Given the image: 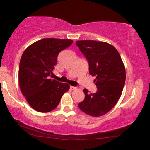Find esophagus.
<instances>
[{"label":"esophagus","mask_w":150,"mask_h":150,"mask_svg":"<svg viewBox=\"0 0 150 150\" xmlns=\"http://www.w3.org/2000/svg\"><path fill=\"white\" fill-rule=\"evenodd\" d=\"M77 87H73V86H70V89L71 90H75V89H76Z\"/></svg>","instance_id":"obj_1"}]
</instances>
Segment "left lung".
I'll return each mask as SVG.
<instances>
[{
	"mask_svg": "<svg viewBox=\"0 0 150 150\" xmlns=\"http://www.w3.org/2000/svg\"><path fill=\"white\" fill-rule=\"evenodd\" d=\"M76 45L88 61L89 74L95 77L97 91L85 89V99L78 107L89 116L108 113L118 102L125 81V70L119 53L112 45L93 40L77 41Z\"/></svg>",
	"mask_w": 150,
	"mask_h": 150,
	"instance_id": "1",
	"label": "left lung"
}]
</instances>
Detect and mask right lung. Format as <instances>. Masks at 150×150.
Listing matches in <instances>:
<instances>
[{"label":"right lung","mask_w":150,"mask_h":150,"mask_svg":"<svg viewBox=\"0 0 150 150\" xmlns=\"http://www.w3.org/2000/svg\"><path fill=\"white\" fill-rule=\"evenodd\" d=\"M72 44L71 39L48 38L34 42L24 51L19 67V84L27 102L36 111H52L69 89V85L51 77L58 55Z\"/></svg>","instance_id":"right-lung-1"}]
</instances>
